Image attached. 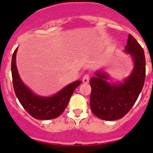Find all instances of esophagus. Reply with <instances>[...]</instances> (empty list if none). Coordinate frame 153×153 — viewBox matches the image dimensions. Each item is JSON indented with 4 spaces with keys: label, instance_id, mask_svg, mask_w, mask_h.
<instances>
[{
    "label": "esophagus",
    "instance_id": "34e87169",
    "mask_svg": "<svg viewBox=\"0 0 153 153\" xmlns=\"http://www.w3.org/2000/svg\"><path fill=\"white\" fill-rule=\"evenodd\" d=\"M90 81V75L89 74H86L83 77V83H87Z\"/></svg>",
    "mask_w": 153,
    "mask_h": 153
}]
</instances>
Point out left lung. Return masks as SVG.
Returning <instances> with one entry per match:
<instances>
[{"instance_id": "left-lung-1", "label": "left lung", "mask_w": 153, "mask_h": 153, "mask_svg": "<svg viewBox=\"0 0 153 153\" xmlns=\"http://www.w3.org/2000/svg\"><path fill=\"white\" fill-rule=\"evenodd\" d=\"M124 52L131 56L134 67L123 83H109V74L102 70L96 71L95 76L90 79V108L93 114L101 120L112 121L123 118L137 100L144 85V51L131 34L128 36Z\"/></svg>"}]
</instances>
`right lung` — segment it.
I'll use <instances>...</instances> for the list:
<instances>
[{"label": "right lung", "mask_w": 153, "mask_h": 153, "mask_svg": "<svg viewBox=\"0 0 153 153\" xmlns=\"http://www.w3.org/2000/svg\"><path fill=\"white\" fill-rule=\"evenodd\" d=\"M17 51V48L12 56L11 73L13 90L19 102L31 117L36 120H52L58 117L64 111L73 93L81 81L70 83L51 97L36 95L23 83L20 77L16 65Z\"/></svg>", "instance_id": "add662e5"}]
</instances>
